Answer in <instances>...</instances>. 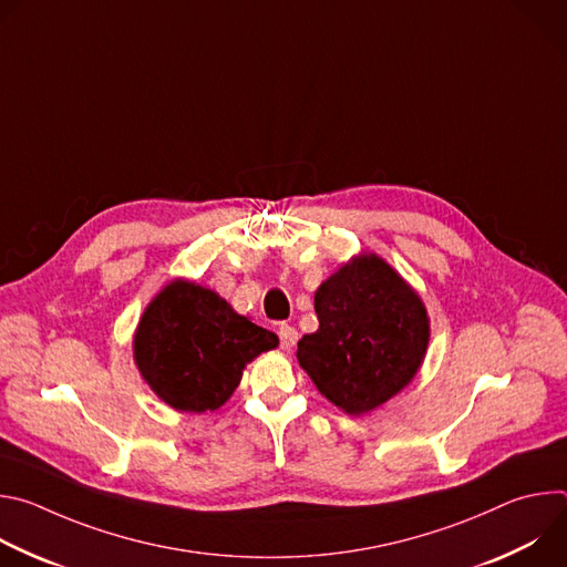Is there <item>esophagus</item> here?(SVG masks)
Listing matches in <instances>:
<instances>
[{"label":"esophagus","instance_id":"obj_1","mask_svg":"<svg viewBox=\"0 0 567 567\" xmlns=\"http://www.w3.org/2000/svg\"><path fill=\"white\" fill-rule=\"evenodd\" d=\"M278 339H280V348L282 350H291L296 346V341H298V332H296V328H291V326H287V322H282V326L278 328Z\"/></svg>","mask_w":567,"mask_h":567}]
</instances>
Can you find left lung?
Wrapping results in <instances>:
<instances>
[{"instance_id": "obj_1", "label": "left lung", "mask_w": 567, "mask_h": 567, "mask_svg": "<svg viewBox=\"0 0 567 567\" xmlns=\"http://www.w3.org/2000/svg\"><path fill=\"white\" fill-rule=\"evenodd\" d=\"M318 330L298 341V363L350 415L368 413L415 377L429 346L420 296L377 256H359L313 296Z\"/></svg>"}]
</instances>
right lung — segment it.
<instances>
[{
  "mask_svg": "<svg viewBox=\"0 0 567 567\" xmlns=\"http://www.w3.org/2000/svg\"><path fill=\"white\" fill-rule=\"evenodd\" d=\"M278 337L233 311L215 291L175 280L145 309L134 359L152 390L177 411L219 409L260 352Z\"/></svg>",
  "mask_w": 567,
  "mask_h": 567,
  "instance_id": "right-lung-1",
  "label": "right lung"
}]
</instances>
